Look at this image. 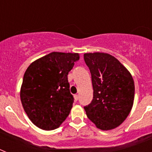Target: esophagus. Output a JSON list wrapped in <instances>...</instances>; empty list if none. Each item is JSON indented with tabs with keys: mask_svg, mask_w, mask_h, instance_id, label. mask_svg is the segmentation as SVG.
Listing matches in <instances>:
<instances>
[{
	"mask_svg": "<svg viewBox=\"0 0 152 152\" xmlns=\"http://www.w3.org/2000/svg\"><path fill=\"white\" fill-rule=\"evenodd\" d=\"M78 98H79V95L78 94H75V100H76V101L78 100Z\"/></svg>",
	"mask_w": 152,
	"mask_h": 152,
	"instance_id": "1",
	"label": "esophagus"
}]
</instances>
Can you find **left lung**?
<instances>
[{
	"instance_id": "1",
	"label": "left lung",
	"mask_w": 152,
	"mask_h": 152,
	"mask_svg": "<svg viewBox=\"0 0 152 152\" xmlns=\"http://www.w3.org/2000/svg\"><path fill=\"white\" fill-rule=\"evenodd\" d=\"M91 74L94 96L84 107L98 129L110 130L121 124L133 105L135 84L131 74L116 58L107 53H85Z\"/></svg>"
}]
</instances>
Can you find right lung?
<instances>
[{"label": "right lung", "instance_id": "add662e5", "mask_svg": "<svg viewBox=\"0 0 152 152\" xmlns=\"http://www.w3.org/2000/svg\"><path fill=\"white\" fill-rule=\"evenodd\" d=\"M77 53L52 52L33 61L24 74L20 90L23 107L32 123L43 130L59 127L74 103L68 72Z\"/></svg>", "mask_w": 152, "mask_h": 152}]
</instances>
